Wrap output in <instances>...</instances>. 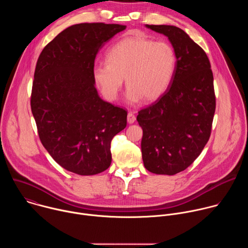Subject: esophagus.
<instances>
[{
    "mask_svg": "<svg viewBox=\"0 0 248 248\" xmlns=\"http://www.w3.org/2000/svg\"><path fill=\"white\" fill-rule=\"evenodd\" d=\"M135 120H136V118H135L134 114L132 112H129L127 114V123L128 124H133L135 122Z\"/></svg>",
    "mask_w": 248,
    "mask_h": 248,
    "instance_id": "obj_1",
    "label": "esophagus"
}]
</instances>
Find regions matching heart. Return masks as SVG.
I'll return each mask as SVG.
<instances>
[{"label":"heart","instance_id":"heart-1","mask_svg":"<svg viewBox=\"0 0 248 248\" xmlns=\"http://www.w3.org/2000/svg\"><path fill=\"white\" fill-rule=\"evenodd\" d=\"M106 61L93 67L96 84L106 98L114 101L125 77L126 99L130 103L159 98L170 86L176 66L171 45L141 37L120 40L106 54Z\"/></svg>","mask_w":248,"mask_h":248}]
</instances>
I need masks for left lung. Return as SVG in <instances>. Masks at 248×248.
Here are the masks:
<instances>
[{
	"label": "left lung",
	"mask_w": 248,
	"mask_h": 248,
	"mask_svg": "<svg viewBox=\"0 0 248 248\" xmlns=\"http://www.w3.org/2000/svg\"><path fill=\"white\" fill-rule=\"evenodd\" d=\"M169 38L176 56L170 86L136 118L142 127L141 152L146 170L172 175L200 155L210 138L216 96L210 61L181 28L148 25Z\"/></svg>",
	"instance_id": "left-lung-1"
}]
</instances>
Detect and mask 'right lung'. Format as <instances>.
Here are the masks:
<instances>
[{
	"instance_id": "1",
	"label": "right lung",
	"mask_w": 248,
	"mask_h": 248,
	"mask_svg": "<svg viewBox=\"0 0 248 248\" xmlns=\"http://www.w3.org/2000/svg\"><path fill=\"white\" fill-rule=\"evenodd\" d=\"M125 25L85 22L62 31L42 50L31 91L41 143L63 169L80 175L107 170L113 137L127 112L103 101L93 67L99 50Z\"/></svg>"
}]
</instances>
